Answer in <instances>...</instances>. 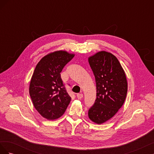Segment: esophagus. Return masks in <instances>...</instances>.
Masks as SVG:
<instances>
[{
	"label": "esophagus",
	"instance_id": "1",
	"mask_svg": "<svg viewBox=\"0 0 154 154\" xmlns=\"http://www.w3.org/2000/svg\"><path fill=\"white\" fill-rule=\"evenodd\" d=\"M76 96L78 97V99H82L83 95V94H82V93H79V94H77Z\"/></svg>",
	"mask_w": 154,
	"mask_h": 154
}]
</instances>
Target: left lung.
<instances>
[{"mask_svg":"<svg viewBox=\"0 0 154 154\" xmlns=\"http://www.w3.org/2000/svg\"><path fill=\"white\" fill-rule=\"evenodd\" d=\"M95 76L96 99L88 110V118L103 124L118 112L127 96L128 83L124 70L114 54L105 51L88 58Z\"/></svg>","mask_w":154,"mask_h":154,"instance_id":"left-lung-1","label":"left lung"}]
</instances>
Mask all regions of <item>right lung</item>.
<instances>
[{
	"mask_svg": "<svg viewBox=\"0 0 154 154\" xmlns=\"http://www.w3.org/2000/svg\"><path fill=\"white\" fill-rule=\"evenodd\" d=\"M74 54L60 50L44 56L37 63L29 84V94L35 109L43 118L57 119L71 101L60 76Z\"/></svg>",
	"mask_w": 154,
	"mask_h": 154,
	"instance_id": "1",
	"label": "right lung"
}]
</instances>
